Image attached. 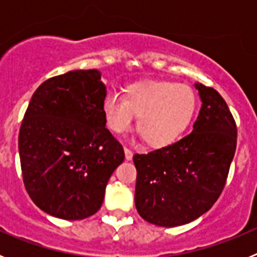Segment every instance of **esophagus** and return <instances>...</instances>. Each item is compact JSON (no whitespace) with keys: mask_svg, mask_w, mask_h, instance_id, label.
I'll return each mask as SVG.
<instances>
[{"mask_svg":"<svg viewBox=\"0 0 257 257\" xmlns=\"http://www.w3.org/2000/svg\"><path fill=\"white\" fill-rule=\"evenodd\" d=\"M133 156H134V153L130 151V149H128V148H124V157H126V160H127V161H131V160H133Z\"/></svg>","mask_w":257,"mask_h":257,"instance_id":"1","label":"esophagus"}]
</instances>
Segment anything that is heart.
I'll use <instances>...</instances> for the list:
<instances>
[{
  "mask_svg": "<svg viewBox=\"0 0 257 257\" xmlns=\"http://www.w3.org/2000/svg\"><path fill=\"white\" fill-rule=\"evenodd\" d=\"M197 109L190 86L170 81H145L128 85L124 95L112 92L103 100V113L114 134L126 133L138 114L136 128L151 148L174 144L187 130Z\"/></svg>",
  "mask_w": 257,
  "mask_h": 257,
  "instance_id": "1",
  "label": "heart"
}]
</instances>
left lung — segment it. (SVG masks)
<instances>
[{
    "instance_id": "1",
    "label": "left lung",
    "mask_w": 257,
    "mask_h": 257,
    "mask_svg": "<svg viewBox=\"0 0 257 257\" xmlns=\"http://www.w3.org/2000/svg\"><path fill=\"white\" fill-rule=\"evenodd\" d=\"M201 110L189 135L174 144L135 154V206L158 226H179L207 212L225 187L237 147V126L225 100L196 83Z\"/></svg>"
}]
</instances>
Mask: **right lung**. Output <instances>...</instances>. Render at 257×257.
<instances>
[{
  "mask_svg": "<svg viewBox=\"0 0 257 257\" xmlns=\"http://www.w3.org/2000/svg\"><path fill=\"white\" fill-rule=\"evenodd\" d=\"M96 69L70 70L41 83L19 131L23 181L51 216L82 220L101 207L124 152L105 127L106 90Z\"/></svg>",
  "mask_w": 257,
  "mask_h": 257,
  "instance_id": "obj_1",
  "label": "right lung"
}]
</instances>
